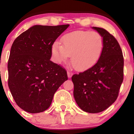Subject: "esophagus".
Segmentation results:
<instances>
[{
  "mask_svg": "<svg viewBox=\"0 0 134 134\" xmlns=\"http://www.w3.org/2000/svg\"><path fill=\"white\" fill-rule=\"evenodd\" d=\"M72 75H73V73L70 71H67V76H68V77H71Z\"/></svg>",
  "mask_w": 134,
  "mask_h": 134,
  "instance_id": "34e87169",
  "label": "esophagus"
}]
</instances>
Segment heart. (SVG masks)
<instances>
[{"label": "heart", "instance_id": "obj_1", "mask_svg": "<svg viewBox=\"0 0 134 134\" xmlns=\"http://www.w3.org/2000/svg\"><path fill=\"white\" fill-rule=\"evenodd\" d=\"M62 44L55 42L52 53L58 63L67 60L71 56L74 68L83 71L96 64L103 49V36L98 32L76 31L66 34L62 38Z\"/></svg>", "mask_w": 134, "mask_h": 134}]
</instances>
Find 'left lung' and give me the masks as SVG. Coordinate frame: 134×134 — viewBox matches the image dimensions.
<instances>
[{
    "label": "left lung",
    "instance_id": "left-lung-1",
    "mask_svg": "<svg viewBox=\"0 0 134 134\" xmlns=\"http://www.w3.org/2000/svg\"><path fill=\"white\" fill-rule=\"evenodd\" d=\"M104 41L98 61L91 68L74 74V96L83 111L99 113L117 99L124 80V56L119 43L113 35L101 27H93Z\"/></svg>",
    "mask_w": 134,
    "mask_h": 134
}]
</instances>
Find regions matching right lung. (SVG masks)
Returning a JSON list of instances; mask_svg holds the SVG:
<instances>
[{
	"label": "right lung",
	"mask_w": 134,
	"mask_h": 134,
	"mask_svg": "<svg viewBox=\"0 0 134 134\" xmlns=\"http://www.w3.org/2000/svg\"><path fill=\"white\" fill-rule=\"evenodd\" d=\"M69 26L35 25L14 41L7 64L8 86L15 102L24 111L47 110L55 92L68 79L65 69L50 59L52 45Z\"/></svg>",
	"instance_id": "obj_1"
}]
</instances>
